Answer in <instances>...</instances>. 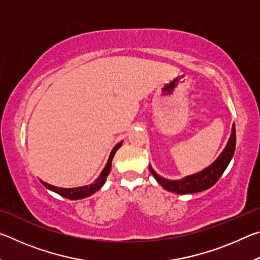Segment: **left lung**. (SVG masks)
<instances>
[{"instance_id":"8db88e82","label":"left lung","mask_w":260,"mask_h":260,"mask_svg":"<svg viewBox=\"0 0 260 260\" xmlns=\"http://www.w3.org/2000/svg\"><path fill=\"white\" fill-rule=\"evenodd\" d=\"M236 144V131L235 125L232 126V134L230 140L226 144L225 149L220 153L219 157L215 159L212 164L206 167L203 171L199 173L188 175L181 180H169L160 177L159 174L155 172L151 165H149L150 172L153 178L157 180V182L167 191H172L179 195H186V193H193L206 190L213 186L218 181L220 177L225 172L228 164H230L235 151Z\"/></svg>"}]
</instances>
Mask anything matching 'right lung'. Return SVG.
Listing matches in <instances>:
<instances>
[{
  "label": "right lung",
  "mask_w": 260,
  "mask_h": 260,
  "mask_svg": "<svg viewBox=\"0 0 260 260\" xmlns=\"http://www.w3.org/2000/svg\"><path fill=\"white\" fill-rule=\"evenodd\" d=\"M121 144H122V141L114 146L111 153H110V156H109L107 165H105L103 171L99 175V178L96 179L91 184H88V186H82V187H77V188H59V187H55V186H52V184L42 181V180H40V181L47 189H49V190L58 193V195L63 196V197H65V199H69V200H81V199H85V197L93 195L94 192L100 190V189L103 187V184L105 183V180H107L110 171H111V165H112V159H113L114 153H116L118 149L121 147Z\"/></svg>",
  "instance_id": "obj_1"
}]
</instances>
